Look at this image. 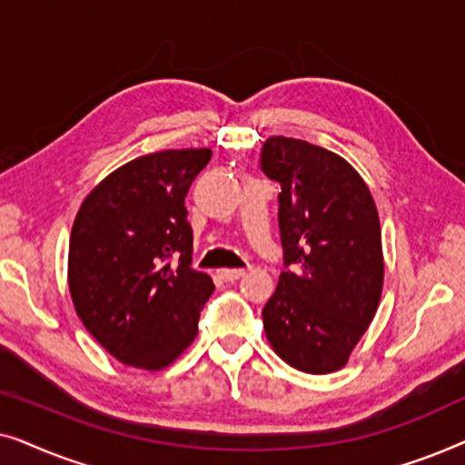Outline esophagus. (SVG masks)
I'll list each match as a JSON object with an SVG mask.
<instances>
[{"label":"esophagus","instance_id":"34e87169","mask_svg":"<svg viewBox=\"0 0 465 465\" xmlns=\"http://www.w3.org/2000/svg\"><path fill=\"white\" fill-rule=\"evenodd\" d=\"M218 275H220V279H224V282H237V279L245 275V271L243 269H220Z\"/></svg>","mask_w":465,"mask_h":465}]
</instances>
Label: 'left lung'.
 Returning a JSON list of instances; mask_svg holds the SVG:
<instances>
[{
  "instance_id": "left-lung-1",
  "label": "left lung",
  "mask_w": 465,
  "mask_h": 465,
  "mask_svg": "<svg viewBox=\"0 0 465 465\" xmlns=\"http://www.w3.org/2000/svg\"><path fill=\"white\" fill-rule=\"evenodd\" d=\"M262 171L282 183L279 231L292 264L264 304L266 339L296 371L336 372L366 334L383 292L377 205L345 158L302 139H266Z\"/></svg>"
}]
</instances>
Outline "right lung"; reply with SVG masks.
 <instances>
[{"mask_svg":"<svg viewBox=\"0 0 465 465\" xmlns=\"http://www.w3.org/2000/svg\"><path fill=\"white\" fill-rule=\"evenodd\" d=\"M209 148L133 158L104 177L75 213L67 283L78 317L126 366L163 371L193 345L213 292L193 266L190 183Z\"/></svg>","mask_w":465,"mask_h":465,"instance_id":"obj_1","label":"right lung"}]
</instances>
